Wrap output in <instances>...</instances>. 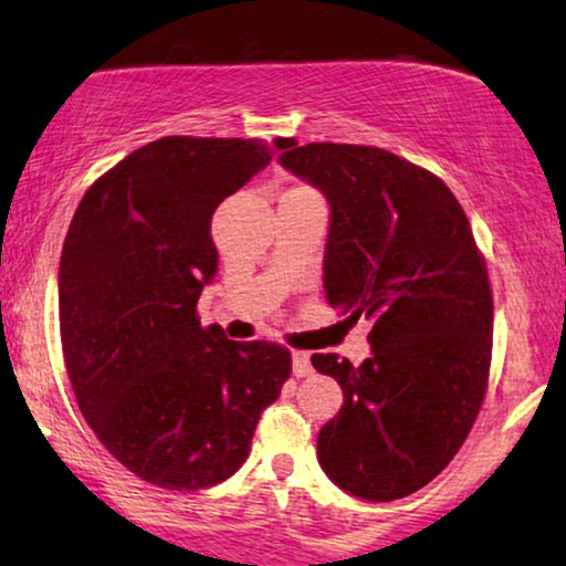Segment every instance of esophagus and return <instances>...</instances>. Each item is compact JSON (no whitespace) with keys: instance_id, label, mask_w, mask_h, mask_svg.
<instances>
[{"instance_id":"1","label":"esophagus","mask_w":566,"mask_h":566,"mask_svg":"<svg viewBox=\"0 0 566 566\" xmlns=\"http://www.w3.org/2000/svg\"><path fill=\"white\" fill-rule=\"evenodd\" d=\"M311 373H314L311 356L305 354V350H292V375H295V378H308Z\"/></svg>"}]
</instances>
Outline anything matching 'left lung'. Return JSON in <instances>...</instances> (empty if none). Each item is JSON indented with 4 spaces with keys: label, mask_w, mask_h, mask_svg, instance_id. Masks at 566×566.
<instances>
[{
    "label": "left lung",
    "mask_w": 566,
    "mask_h": 566,
    "mask_svg": "<svg viewBox=\"0 0 566 566\" xmlns=\"http://www.w3.org/2000/svg\"><path fill=\"white\" fill-rule=\"evenodd\" d=\"M284 170L329 205L324 297L373 324L359 367L314 354L343 407L316 439L348 495L388 503L447 469L469 437L492 359V292L463 207L437 175L373 146L308 143Z\"/></svg>",
    "instance_id": "obj_1"
}]
</instances>
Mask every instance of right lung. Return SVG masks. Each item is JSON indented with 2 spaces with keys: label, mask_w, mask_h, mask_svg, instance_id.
Returning a JSON list of instances; mask_svg holds the SVG:
<instances>
[{
  "label": "right lung",
  "mask_w": 566,
  "mask_h": 566,
  "mask_svg": "<svg viewBox=\"0 0 566 566\" xmlns=\"http://www.w3.org/2000/svg\"><path fill=\"white\" fill-rule=\"evenodd\" d=\"M287 138H159L97 178L76 207L57 274L63 359L101 444L165 490L229 479L290 350L201 327L218 274L212 212Z\"/></svg>",
  "instance_id": "right-lung-1"
}]
</instances>
